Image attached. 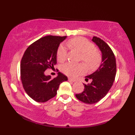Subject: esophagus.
I'll list each match as a JSON object with an SVG mask.
<instances>
[{"mask_svg": "<svg viewBox=\"0 0 135 135\" xmlns=\"http://www.w3.org/2000/svg\"><path fill=\"white\" fill-rule=\"evenodd\" d=\"M69 80L70 82H72V83H74V82L76 81L75 79H72V78H69Z\"/></svg>", "mask_w": 135, "mask_h": 135, "instance_id": "obj_1", "label": "esophagus"}]
</instances>
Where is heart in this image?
I'll use <instances>...</instances> for the list:
<instances>
[{
    "mask_svg": "<svg viewBox=\"0 0 135 135\" xmlns=\"http://www.w3.org/2000/svg\"><path fill=\"white\" fill-rule=\"evenodd\" d=\"M66 46L72 49L81 53L80 60L86 64L88 68L93 70L100 66L102 62V55L99 50L94 47V45L86 38L77 37L73 38L66 42ZM66 49L64 46H60L57 50V60L60 62H63L66 58ZM61 71L68 76L75 77L83 74L86 70V67L83 63L74 64L66 63L61 66Z\"/></svg>",
    "mask_w": 135,
    "mask_h": 135,
    "instance_id": "b5f03b06",
    "label": "heart"
}]
</instances>
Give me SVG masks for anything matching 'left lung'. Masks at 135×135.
Returning <instances> with one entry per match:
<instances>
[{
  "instance_id": "left-lung-1",
  "label": "left lung",
  "mask_w": 135,
  "mask_h": 135,
  "mask_svg": "<svg viewBox=\"0 0 135 135\" xmlns=\"http://www.w3.org/2000/svg\"><path fill=\"white\" fill-rule=\"evenodd\" d=\"M92 41L98 46L102 54L100 67L94 73L86 77V81L91 83L85 84L82 93L75 94L80 101L87 104H93L105 97L112 86L116 75V60L109 46L101 38L93 37Z\"/></svg>"
}]
</instances>
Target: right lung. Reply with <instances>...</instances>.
Returning a JSON list of instances; mask_svg holds the SVG:
<instances>
[{"label":"right lung","instance_id":"right-lung-1","mask_svg":"<svg viewBox=\"0 0 135 135\" xmlns=\"http://www.w3.org/2000/svg\"><path fill=\"white\" fill-rule=\"evenodd\" d=\"M66 37L47 35L34 42L24 52L20 63L23 87L28 95L37 102H46L57 94L59 86L68 80L58 72L52 79L44 72L56 64V53L60 44Z\"/></svg>","mask_w":135,"mask_h":135}]
</instances>
